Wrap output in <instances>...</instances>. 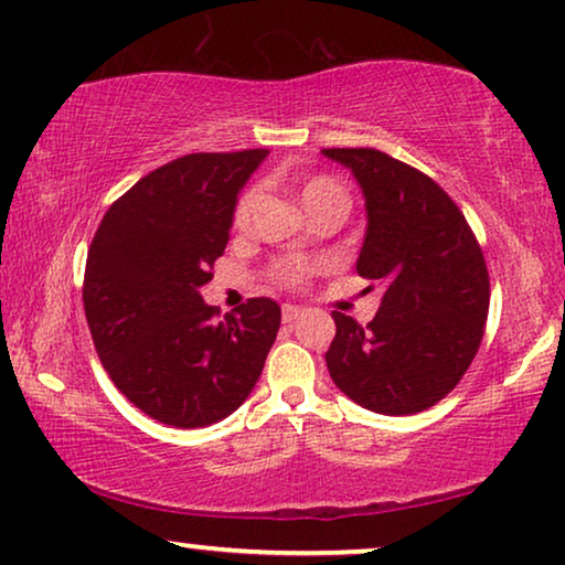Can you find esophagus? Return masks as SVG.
I'll return each instance as SVG.
<instances>
[{"mask_svg":"<svg viewBox=\"0 0 565 565\" xmlns=\"http://www.w3.org/2000/svg\"><path fill=\"white\" fill-rule=\"evenodd\" d=\"M299 315H301V307H297V305H284V307H281L284 322H294Z\"/></svg>","mask_w":565,"mask_h":565,"instance_id":"esophagus-1","label":"esophagus"}]
</instances>
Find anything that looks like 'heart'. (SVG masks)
I'll use <instances>...</instances> for the list:
<instances>
[{"mask_svg": "<svg viewBox=\"0 0 565 565\" xmlns=\"http://www.w3.org/2000/svg\"><path fill=\"white\" fill-rule=\"evenodd\" d=\"M294 194H297V202L301 210L307 212V217H312V214L324 212V210L348 214V206H351L345 186L340 184L338 179L324 177V173H315V177L299 179ZM258 200H260V192L256 186L245 189V192L237 196V202L233 206V227L235 230H245L250 225V217H253V212H256ZM309 271H312V268H309L307 264L289 260V264H281L279 268H276V279L286 286H297L307 279Z\"/></svg>", "mask_w": 565, "mask_h": 565, "instance_id": "b5f03b06", "label": "heart"}]
</instances>
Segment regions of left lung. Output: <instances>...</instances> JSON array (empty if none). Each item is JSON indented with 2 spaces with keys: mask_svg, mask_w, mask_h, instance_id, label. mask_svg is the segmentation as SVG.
<instances>
[{
  "mask_svg": "<svg viewBox=\"0 0 565 565\" xmlns=\"http://www.w3.org/2000/svg\"><path fill=\"white\" fill-rule=\"evenodd\" d=\"M361 184L365 227L355 271L384 289L369 324L332 312L324 353L345 396L379 415H415L450 394L489 315V271L463 212L423 171L376 148H324ZM371 289V286H369Z\"/></svg>",
  "mask_w": 565,
  "mask_h": 565,
  "instance_id": "obj_1",
  "label": "left lung"
}]
</instances>
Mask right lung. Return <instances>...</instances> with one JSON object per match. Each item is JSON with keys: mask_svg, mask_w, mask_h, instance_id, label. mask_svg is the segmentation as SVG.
<instances>
[{"mask_svg": "<svg viewBox=\"0 0 565 565\" xmlns=\"http://www.w3.org/2000/svg\"><path fill=\"white\" fill-rule=\"evenodd\" d=\"M268 150L192 153L109 206L84 274V312L115 386L163 425L194 430L248 399L281 307L248 299L217 322L200 289L230 241L237 192Z\"/></svg>", "mask_w": 565, "mask_h": 565, "instance_id": "add662e5", "label": "right lung"}]
</instances>
